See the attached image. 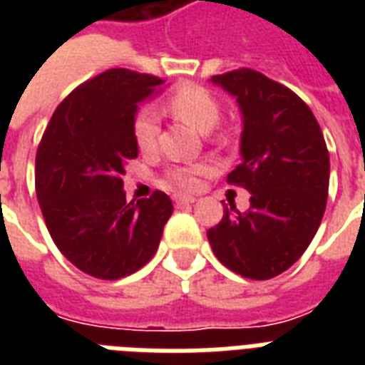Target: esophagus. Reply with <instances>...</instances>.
Returning a JSON list of instances; mask_svg holds the SVG:
<instances>
[{
  "instance_id": "34e87169",
  "label": "esophagus",
  "mask_w": 365,
  "mask_h": 365,
  "mask_svg": "<svg viewBox=\"0 0 365 365\" xmlns=\"http://www.w3.org/2000/svg\"><path fill=\"white\" fill-rule=\"evenodd\" d=\"M195 197H185V195H174V202L178 206H185V205H193L195 202Z\"/></svg>"
}]
</instances>
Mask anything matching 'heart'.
Segmentation results:
<instances>
[{
    "instance_id": "b5f03b06",
    "label": "heart",
    "mask_w": 365,
    "mask_h": 365,
    "mask_svg": "<svg viewBox=\"0 0 365 365\" xmlns=\"http://www.w3.org/2000/svg\"><path fill=\"white\" fill-rule=\"evenodd\" d=\"M168 110L200 134H208L210 130H214V126L220 121L217 100L206 88L197 87V85H185L172 94V98L168 100ZM159 130V115L153 108H142L138 111L134 123H132V134H134L140 151L143 153L153 151L157 145ZM202 170H205L202 165L176 166L168 172V178L178 187L189 189L197 183V176Z\"/></svg>"
}]
</instances>
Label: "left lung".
I'll return each mask as SVG.
<instances>
[{
	"instance_id": "8db88e82",
	"label": "left lung",
	"mask_w": 365,
	"mask_h": 365,
	"mask_svg": "<svg viewBox=\"0 0 365 365\" xmlns=\"http://www.w3.org/2000/svg\"><path fill=\"white\" fill-rule=\"evenodd\" d=\"M239 104L240 165L229 183L250 191L246 212L223 206L208 242L223 265L267 280L299 259L314 239L328 199L329 153L309 106L259 71L210 79Z\"/></svg>"
}]
</instances>
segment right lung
Masks as SVG:
<instances>
[{
  "mask_svg": "<svg viewBox=\"0 0 365 365\" xmlns=\"http://www.w3.org/2000/svg\"><path fill=\"white\" fill-rule=\"evenodd\" d=\"M153 76L108 70L53 113L36 155V193L56 248L79 271L117 280L142 269L172 216L168 195L126 200L123 176L138 157L132 123L163 91Z\"/></svg>",
  "mask_w": 365,
  "mask_h": 365,
  "instance_id": "obj_1",
  "label": "right lung"
}]
</instances>
